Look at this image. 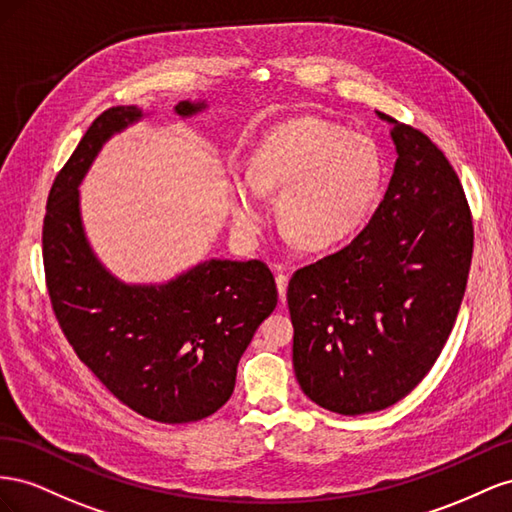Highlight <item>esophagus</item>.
Segmentation results:
<instances>
[{
	"instance_id": "1",
	"label": "esophagus",
	"mask_w": 512,
	"mask_h": 512,
	"mask_svg": "<svg viewBox=\"0 0 512 512\" xmlns=\"http://www.w3.org/2000/svg\"><path fill=\"white\" fill-rule=\"evenodd\" d=\"M287 274H276V289H279V298L281 302H285V294H287Z\"/></svg>"
}]
</instances>
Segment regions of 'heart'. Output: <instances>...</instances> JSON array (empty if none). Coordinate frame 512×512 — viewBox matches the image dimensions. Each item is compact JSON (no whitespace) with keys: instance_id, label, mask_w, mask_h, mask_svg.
Returning a JSON list of instances; mask_svg holds the SVG:
<instances>
[{"instance_id":"b5f03b06","label":"heart","mask_w":512,"mask_h":512,"mask_svg":"<svg viewBox=\"0 0 512 512\" xmlns=\"http://www.w3.org/2000/svg\"><path fill=\"white\" fill-rule=\"evenodd\" d=\"M382 184L377 145L337 124L296 118L272 128L229 191L231 221L255 238L268 221L261 195H279V218L309 248L345 240L373 210Z\"/></svg>"}]
</instances>
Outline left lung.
<instances>
[{"mask_svg": "<svg viewBox=\"0 0 512 512\" xmlns=\"http://www.w3.org/2000/svg\"><path fill=\"white\" fill-rule=\"evenodd\" d=\"M388 122L397 150L388 191L341 251L287 287L294 371L324 410L358 416L407 397L455 326L474 227L455 169L420 130Z\"/></svg>", "mask_w": 512, "mask_h": 512, "instance_id": "1", "label": "left lung"}]
</instances>
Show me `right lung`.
<instances>
[{"instance_id":"1","label":"right lung","mask_w":512,"mask_h":512,"mask_svg":"<svg viewBox=\"0 0 512 512\" xmlns=\"http://www.w3.org/2000/svg\"><path fill=\"white\" fill-rule=\"evenodd\" d=\"M180 100V118L206 111ZM145 118L113 107L87 128L51 186L42 257L57 321L81 362L130 410L167 425L212 416L229 401L242 354L276 306L264 261L208 259L167 283L128 285L92 251L79 186L113 135Z\"/></svg>"}]
</instances>
